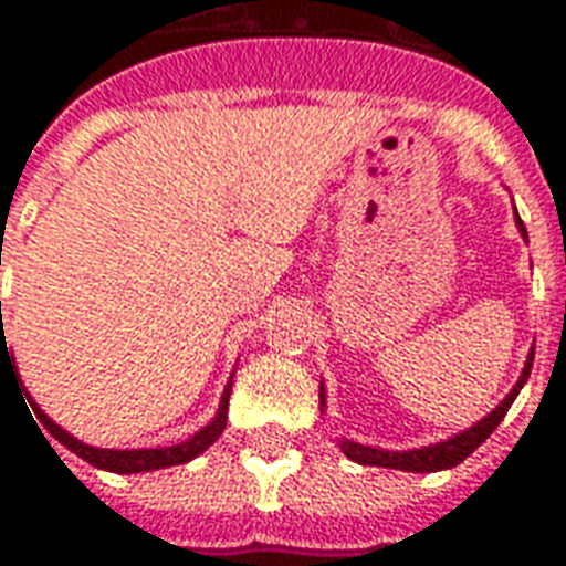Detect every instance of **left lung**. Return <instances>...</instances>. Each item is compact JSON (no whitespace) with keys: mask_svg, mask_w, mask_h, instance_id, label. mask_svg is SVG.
<instances>
[{"mask_svg":"<svg viewBox=\"0 0 566 566\" xmlns=\"http://www.w3.org/2000/svg\"><path fill=\"white\" fill-rule=\"evenodd\" d=\"M515 223H518V230L527 239V230H524L522 218H518V211H515ZM531 367H534V352L527 355V364H524L522 376L515 381V388L506 394V400L494 409V412H488L482 421H475L470 430H463L458 437L442 439V442H433V446H424V449H412V451H388V449H373V446H360V442H352V439H343L339 442V449L345 451V458H352V461L364 463V467H391V470H406V473H437V470H449V467H458L463 458H470L482 442H485L497 424L503 421V416L510 412L512 400L518 397V391L524 388V381L531 376ZM321 406H324V388H321Z\"/></svg>","mask_w":566,"mask_h":566,"instance_id":"1","label":"left lung"}]
</instances>
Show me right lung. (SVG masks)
<instances>
[{"label": "right lung", "instance_id": "1", "mask_svg": "<svg viewBox=\"0 0 566 566\" xmlns=\"http://www.w3.org/2000/svg\"><path fill=\"white\" fill-rule=\"evenodd\" d=\"M2 360H11V355H8L6 331H2V308H0V364ZM230 391H233V381H227L221 406H218V416L211 418L209 424L202 427L199 433H193L190 439H185V442H178V446H166V449H127V451L93 449V446H87V442H81V439H75L72 433H66L60 424H54V421L44 416L39 406L32 403V397H27V403H30L32 416L42 421L44 430H51V437H54L60 446H66L69 451H75L78 458H84V461L93 463V467L108 470V473H148V470H163V467H178V463L193 461L197 454H202V451L209 449L211 442L223 433V427H227V403H230Z\"/></svg>", "mask_w": 566, "mask_h": 566}]
</instances>
